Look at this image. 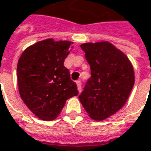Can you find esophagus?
Masks as SVG:
<instances>
[{
    "mask_svg": "<svg viewBox=\"0 0 151 151\" xmlns=\"http://www.w3.org/2000/svg\"><path fill=\"white\" fill-rule=\"evenodd\" d=\"M76 84H77V86H78V91L80 92V91H81V89H82V87H81V81L78 80V81H76Z\"/></svg>",
    "mask_w": 151,
    "mask_h": 151,
    "instance_id": "esophagus-1",
    "label": "esophagus"
}]
</instances>
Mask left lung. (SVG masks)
Masks as SVG:
<instances>
[{"instance_id": "left-lung-1", "label": "left lung", "mask_w": 151, "mask_h": 151, "mask_svg": "<svg viewBox=\"0 0 151 151\" xmlns=\"http://www.w3.org/2000/svg\"><path fill=\"white\" fill-rule=\"evenodd\" d=\"M80 47L91 67V77L78 98L92 119L102 120L127 102L134 84L133 68L128 58L108 42Z\"/></svg>"}]
</instances>
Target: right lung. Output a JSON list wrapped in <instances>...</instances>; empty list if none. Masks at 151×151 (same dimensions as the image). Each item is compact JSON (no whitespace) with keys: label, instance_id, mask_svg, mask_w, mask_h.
<instances>
[{"label":"right lung","instance_id":"add662e5","mask_svg":"<svg viewBox=\"0 0 151 151\" xmlns=\"http://www.w3.org/2000/svg\"><path fill=\"white\" fill-rule=\"evenodd\" d=\"M73 42L41 41L25 49L19 60V91L25 105L39 119L55 120L67 99L78 96L64 60Z\"/></svg>","mask_w":151,"mask_h":151}]
</instances>
